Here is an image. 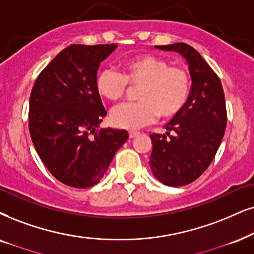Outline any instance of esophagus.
Returning <instances> with one entry per match:
<instances>
[{"label": "esophagus", "instance_id": "34e87169", "mask_svg": "<svg viewBox=\"0 0 254 254\" xmlns=\"http://www.w3.org/2000/svg\"><path fill=\"white\" fill-rule=\"evenodd\" d=\"M138 134H139V132H138V131H130L129 137L130 138H134L136 136H138Z\"/></svg>", "mask_w": 254, "mask_h": 254}]
</instances>
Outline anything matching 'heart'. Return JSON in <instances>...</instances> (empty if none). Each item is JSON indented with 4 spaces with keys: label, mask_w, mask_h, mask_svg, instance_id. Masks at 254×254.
<instances>
[{
    "label": "heart",
    "mask_w": 254,
    "mask_h": 254,
    "mask_svg": "<svg viewBox=\"0 0 254 254\" xmlns=\"http://www.w3.org/2000/svg\"><path fill=\"white\" fill-rule=\"evenodd\" d=\"M123 73L111 68L101 70L96 76L97 94L109 102L123 98L127 84L137 86L136 103L121 105L111 111L110 121L117 127L134 130L152 123L158 117L172 118L188 103L191 78L181 66L169 65L162 57L133 56L123 63Z\"/></svg>",
    "instance_id": "heart-1"
}]
</instances>
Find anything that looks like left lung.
<instances>
[{"label": "left lung", "instance_id": "8db88e82", "mask_svg": "<svg viewBox=\"0 0 254 254\" xmlns=\"http://www.w3.org/2000/svg\"><path fill=\"white\" fill-rule=\"evenodd\" d=\"M156 48L184 57L192 79L188 103L165 125V134H150L153 176L164 185L183 186L208 168L219 149L227 121L225 96L219 77L189 44Z\"/></svg>", "mask_w": 254, "mask_h": 254}]
</instances>
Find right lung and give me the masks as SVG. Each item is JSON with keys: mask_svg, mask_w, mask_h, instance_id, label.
Returning a JSON list of instances; mask_svg holds the SVG:
<instances>
[{"mask_svg": "<svg viewBox=\"0 0 254 254\" xmlns=\"http://www.w3.org/2000/svg\"><path fill=\"white\" fill-rule=\"evenodd\" d=\"M117 44H71L38 75L29 101V131L51 175L72 188H90L104 176L125 130L101 129L107 116L95 86L101 62Z\"/></svg>", "mask_w": 254, "mask_h": 254, "instance_id": "1", "label": "right lung"}]
</instances>
